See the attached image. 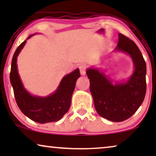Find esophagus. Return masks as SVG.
Listing matches in <instances>:
<instances>
[{
  "mask_svg": "<svg viewBox=\"0 0 156 156\" xmlns=\"http://www.w3.org/2000/svg\"><path fill=\"white\" fill-rule=\"evenodd\" d=\"M79 68H80V71L81 74H82V76L86 75V69H87L86 65H81L80 67H79Z\"/></svg>",
  "mask_w": 156,
  "mask_h": 156,
  "instance_id": "1",
  "label": "esophagus"
}]
</instances>
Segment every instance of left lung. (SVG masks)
I'll list each match as a JSON object with an SVG mask.
<instances>
[{
	"instance_id": "8db88e82",
	"label": "left lung",
	"mask_w": 156,
	"mask_h": 156,
	"mask_svg": "<svg viewBox=\"0 0 156 156\" xmlns=\"http://www.w3.org/2000/svg\"><path fill=\"white\" fill-rule=\"evenodd\" d=\"M113 52H123L131 57L133 72L127 80L116 82L106 76L99 68L90 67L87 74L90 82V92L98 114L114 122L130 118L144 101L146 92V65L135 42L121 33Z\"/></svg>"
}]
</instances>
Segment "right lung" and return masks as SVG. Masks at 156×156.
<instances>
[{"label": "right lung", "mask_w": 156, "mask_h": 156, "mask_svg": "<svg viewBox=\"0 0 156 156\" xmlns=\"http://www.w3.org/2000/svg\"><path fill=\"white\" fill-rule=\"evenodd\" d=\"M35 35H30L14 53L10 73V84L13 88L17 104L25 116L39 123L57 121L69 109L76 82L80 76V69H76L64 76L56 90L50 95L40 97L31 94L24 87L19 75L17 59L27 40Z\"/></svg>", "instance_id": "1"}]
</instances>
